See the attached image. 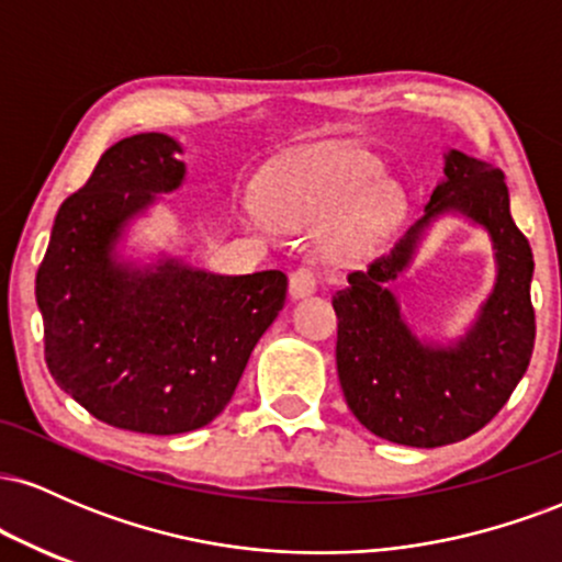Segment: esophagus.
<instances>
[{"instance_id": "1", "label": "esophagus", "mask_w": 562, "mask_h": 562, "mask_svg": "<svg viewBox=\"0 0 562 562\" xmlns=\"http://www.w3.org/2000/svg\"><path fill=\"white\" fill-rule=\"evenodd\" d=\"M317 272L312 267H301L290 274V295L293 299H303V295H312L317 290Z\"/></svg>"}]
</instances>
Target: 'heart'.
Masks as SVG:
<instances>
[{"mask_svg": "<svg viewBox=\"0 0 562 562\" xmlns=\"http://www.w3.org/2000/svg\"><path fill=\"white\" fill-rule=\"evenodd\" d=\"M385 177L383 160L364 150H340L303 164L277 190L272 211L288 227H319L344 214L353 204L333 237L338 256H359L389 235L402 192L380 184Z\"/></svg>", "mask_w": 562, "mask_h": 562, "instance_id": "1", "label": "heart"}]
</instances>
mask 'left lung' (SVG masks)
I'll return each instance as SVG.
<instances>
[{"label":"left lung","mask_w":562,"mask_h":562,"mask_svg":"<svg viewBox=\"0 0 562 562\" xmlns=\"http://www.w3.org/2000/svg\"><path fill=\"white\" fill-rule=\"evenodd\" d=\"M443 215L479 223L493 240L497 277L465 336L438 345L411 330L387 288ZM533 254L509 214L505 173L460 150L443 153V179L425 214L367 272L333 295L340 389L367 430L404 447L434 449L481 430L505 406L533 351Z\"/></svg>","instance_id":"obj_1"}]
</instances>
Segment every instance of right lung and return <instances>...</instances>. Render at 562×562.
Returning a JSON list of instances; mask_svg holds the SVG:
<instances>
[{"label":"right lung","mask_w":562,"mask_h":562,"mask_svg":"<svg viewBox=\"0 0 562 562\" xmlns=\"http://www.w3.org/2000/svg\"><path fill=\"white\" fill-rule=\"evenodd\" d=\"M182 145L147 132L102 153L60 205L36 272L44 357L97 420L173 436L209 425L285 306L288 277L214 274L169 254L121 256L128 227L179 190Z\"/></svg>","instance_id":"add662e5"}]
</instances>
